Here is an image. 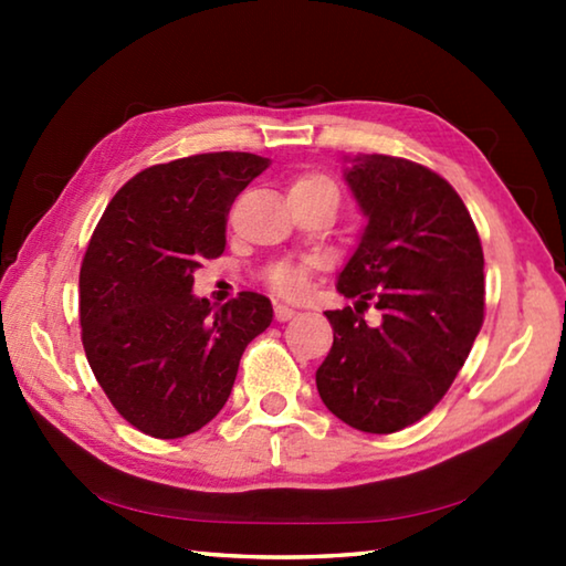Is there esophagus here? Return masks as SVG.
<instances>
[{
	"label": "esophagus",
	"instance_id": "34e87169",
	"mask_svg": "<svg viewBox=\"0 0 566 566\" xmlns=\"http://www.w3.org/2000/svg\"><path fill=\"white\" fill-rule=\"evenodd\" d=\"M296 314V310L294 306H290V304H282V302H276L274 304V317L280 319V322H286V319H292Z\"/></svg>",
	"mask_w": 566,
	"mask_h": 566
}]
</instances>
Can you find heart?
I'll return each instance as SVG.
<instances>
[{
    "mask_svg": "<svg viewBox=\"0 0 566 566\" xmlns=\"http://www.w3.org/2000/svg\"><path fill=\"white\" fill-rule=\"evenodd\" d=\"M306 191H329V195L339 197V189L334 179L319 171H306V175L296 177L290 185V195H306ZM317 270V260H302V262H274L264 270V280L274 292L296 296L306 290L312 272Z\"/></svg>",
    "mask_w": 566,
    "mask_h": 566,
    "instance_id": "1",
    "label": "heart"
}]
</instances>
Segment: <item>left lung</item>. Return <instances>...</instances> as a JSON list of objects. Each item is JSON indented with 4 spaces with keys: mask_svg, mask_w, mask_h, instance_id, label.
Here are the masks:
<instances>
[{
    "mask_svg": "<svg viewBox=\"0 0 566 566\" xmlns=\"http://www.w3.org/2000/svg\"><path fill=\"white\" fill-rule=\"evenodd\" d=\"M367 227L324 312L334 342L319 397L359 432L391 434L429 415L464 367L484 322V254L462 197L417 161L359 155L344 171ZM379 328L363 322L368 302Z\"/></svg>",
    "mask_w": 566,
    "mask_h": 566,
    "instance_id": "8db88e82",
    "label": "left lung"
}]
</instances>
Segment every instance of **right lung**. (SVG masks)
<instances>
[{
  "label": "right lung",
  "mask_w": 566,
  "mask_h": 566,
  "mask_svg": "<svg viewBox=\"0 0 566 566\" xmlns=\"http://www.w3.org/2000/svg\"><path fill=\"white\" fill-rule=\"evenodd\" d=\"M270 159L209 151L142 169L104 209L80 270L87 361L112 407L157 439H179L227 405L247 344L272 324L264 294L222 306L191 294L227 244V214Z\"/></svg>",
  "instance_id": "right-lung-1"
}]
</instances>
